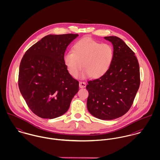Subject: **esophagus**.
<instances>
[{
	"label": "esophagus",
	"mask_w": 160,
	"mask_h": 160,
	"mask_svg": "<svg viewBox=\"0 0 160 160\" xmlns=\"http://www.w3.org/2000/svg\"><path fill=\"white\" fill-rule=\"evenodd\" d=\"M86 86V83L85 82H79V88H84Z\"/></svg>",
	"instance_id": "esophagus-1"
}]
</instances>
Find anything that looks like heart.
I'll list each match as a JSON object with an SVG mask.
<instances>
[{
	"mask_svg": "<svg viewBox=\"0 0 160 160\" xmlns=\"http://www.w3.org/2000/svg\"><path fill=\"white\" fill-rule=\"evenodd\" d=\"M113 58V50L108 44H100L89 37L78 41L72 52L64 56V63L71 76L76 78L83 68L84 78H100L110 68Z\"/></svg>",
	"mask_w": 160,
	"mask_h": 160,
	"instance_id": "obj_1",
	"label": "heart"
}]
</instances>
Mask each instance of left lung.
I'll return each instance as SVG.
<instances>
[{
	"label": "left lung",
	"mask_w": 160,
	"mask_h": 160,
	"mask_svg": "<svg viewBox=\"0 0 160 160\" xmlns=\"http://www.w3.org/2000/svg\"><path fill=\"white\" fill-rule=\"evenodd\" d=\"M104 39L113 46V61L105 75L88 81L87 107L94 117L112 120L126 114L131 107L140 86V68L134 52L121 39Z\"/></svg>",
	"instance_id": "left-lung-1"
}]
</instances>
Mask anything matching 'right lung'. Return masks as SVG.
Masks as SVG:
<instances>
[{
    "label": "right lung",
    "mask_w": 160,
    "mask_h": 160,
    "mask_svg": "<svg viewBox=\"0 0 160 160\" xmlns=\"http://www.w3.org/2000/svg\"><path fill=\"white\" fill-rule=\"evenodd\" d=\"M78 36L47 35L31 46L22 59L20 91L31 110L42 118L65 114L79 91V82L64 63L67 47Z\"/></svg>",
    "instance_id": "add662e5"
}]
</instances>
